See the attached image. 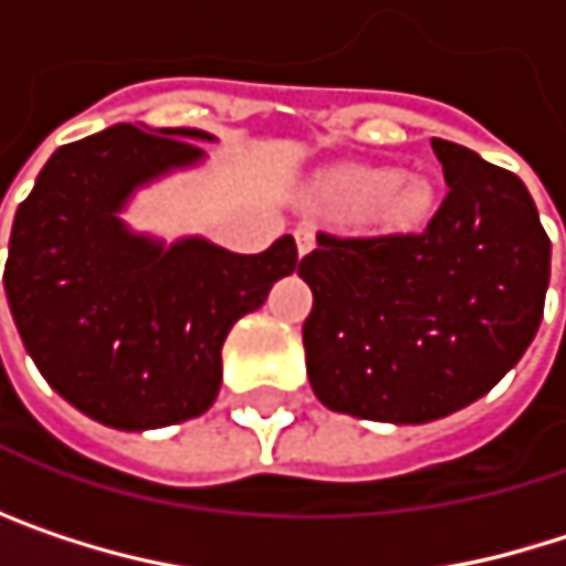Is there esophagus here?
Masks as SVG:
<instances>
[{"label": "esophagus", "mask_w": 566, "mask_h": 566, "mask_svg": "<svg viewBox=\"0 0 566 566\" xmlns=\"http://www.w3.org/2000/svg\"><path fill=\"white\" fill-rule=\"evenodd\" d=\"M294 242H297V255H307V252L314 249L317 235H314L311 226H301V229H294Z\"/></svg>", "instance_id": "34e87169"}]
</instances>
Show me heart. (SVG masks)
<instances>
[{
    "instance_id": "obj_1",
    "label": "heart",
    "mask_w": 566,
    "mask_h": 566,
    "mask_svg": "<svg viewBox=\"0 0 566 566\" xmlns=\"http://www.w3.org/2000/svg\"><path fill=\"white\" fill-rule=\"evenodd\" d=\"M317 196L334 209H360L364 219L380 226H412L432 206V186L419 176L340 167L317 182Z\"/></svg>"
}]
</instances>
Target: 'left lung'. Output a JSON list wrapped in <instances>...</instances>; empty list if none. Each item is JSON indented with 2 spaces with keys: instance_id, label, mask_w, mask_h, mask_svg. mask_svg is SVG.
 <instances>
[{
  "instance_id": "left-lung-1",
  "label": "left lung",
  "mask_w": 566,
  "mask_h": 566,
  "mask_svg": "<svg viewBox=\"0 0 566 566\" xmlns=\"http://www.w3.org/2000/svg\"><path fill=\"white\" fill-rule=\"evenodd\" d=\"M446 199L419 232L334 235L297 275L314 304L304 357L314 396L374 422H432L485 396L534 340L551 239L514 172L432 140Z\"/></svg>"
}]
</instances>
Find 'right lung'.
<instances>
[{
	"instance_id": "right-lung-1",
	"label": "right lung",
	"mask_w": 566,
	"mask_h": 566,
	"mask_svg": "<svg viewBox=\"0 0 566 566\" xmlns=\"http://www.w3.org/2000/svg\"><path fill=\"white\" fill-rule=\"evenodd\" d=\"M192 140L212 137L117 124L67 144L12 222L2 284L25 350L71 406L127 432L202 416L232 324L301 265L291 235L235 255L124 229L117 212L137 186L202 157Z\"/></svg>"
}]
</instances>
